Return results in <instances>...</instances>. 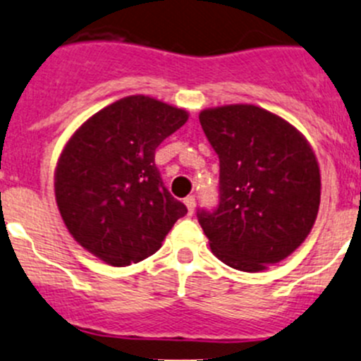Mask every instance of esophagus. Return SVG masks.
Wrapping results in <instances>:
<instances>
[{
    "label": "esophagus",
    "instance_id": "34e87169",
    "mask_svg": "<svg viewBox=\"0 0 361 361\" xmlns=\"http://www.w3.org/2000/svg\"><path fill=\"white\" fill-rule=\"evenodd\" d=\"M184 205H185V209H188V214H189V216H191V214L195 212V207H196L195 196H185V198H184Z\"/></svg>",
    "mask_w": 361,
    "mask_h": 361
}]
</instances>
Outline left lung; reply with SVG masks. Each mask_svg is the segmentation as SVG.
<instances>
[{"mask_svg":"<svg viewBox=\"0 0 361 361\" xmlns=\"http://www.w3.org/2000/svg\"><path fill=\"white\" fill-rule=\"evenodd\" d=\"M219 156V205L198 221L216 258L242 272H262L302 245L321 200L316 154L300 131L256 105L200 112Z\"/></svg>","mask_w":361,"mask_h":361,"instance_id":"left-lung-1","label":"left lung"}]
</instances>
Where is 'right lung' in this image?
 I'll return each instance as SVG.
<instances>
[{"label": "right lung", "mask_w": 361, "mask_h": 361, "mask_svg": "<svg viewBox=\"0 0 361 361\" xmlns=\"http://www.w3.org/2000/svg\"><path fill=\"white\" fill-rule=\"evenodd\" d=\"M184 109L144 94L89 117L61 151L56 203L71 237L112 267L154 255L188 209L163 185L154 152L185 124Z\"/></svg>", "instance_id": "add662e5"}]
</instances>
